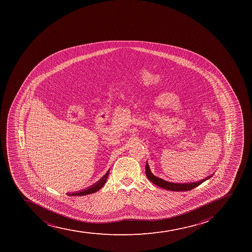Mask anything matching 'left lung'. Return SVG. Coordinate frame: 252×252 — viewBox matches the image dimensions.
Masks as SVG:
<instances>
[{"instance_id":"left-lung-1","label":"left lung","mask_w":252,"mask_h":252,"mask_svg":"<svg viewBox=\"0 0 252 252\" xmlns=\"http://www.w3.org/2000/svg\"><path fill=\"white\" fill-rule=\"evenodd\" d=\"M145 173L150 182L156 185L158 187H161L162 189H166L167 190H172V191H185V190H189V189H194V187H198L199 185L201 184L203 182H205L206 180L209 179L212 177V175H210L209 177H205L204 179L199 180L198 182H184V183H175V182H170L165 181V180L161 179L158 177H155L150 171L149 164L146 163L145 165Z\"/></svg>"}]
</instances>
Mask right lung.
Wrapping results in <instances>:
<instances>
[{"label":"right lung","instance_id":"1","mask_svg":"<svg viewBox=\"0 0 252 252\" xmlns=\"http://www.w3.org/2000/svg\"><path fill=\"white\" fill-rule=\"evenodd\" d=\"M109 172L110 169L106 172V174H105L102 178H100L97 182H95L94 184L90 186V187L85 188V189H81V190H79V191L67 193L68 195H72V196H82V195L93 194V193L97 192V190H99V189L104 186L105 183H106V181H107V177H108Z\"/></svg>","mask_w":252,"mask_h":252}]
</instances>
